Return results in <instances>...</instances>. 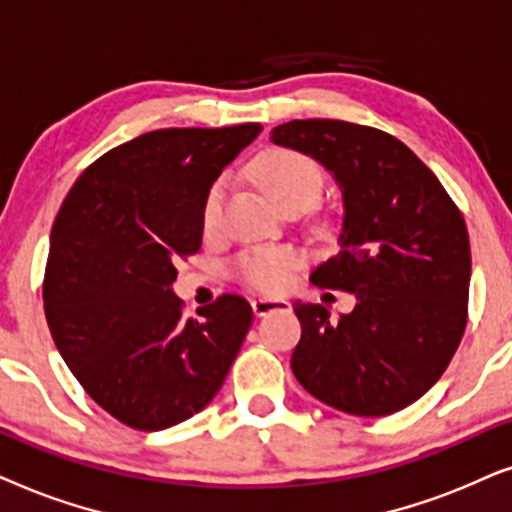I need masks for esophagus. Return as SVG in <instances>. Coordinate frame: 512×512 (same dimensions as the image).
Returning a JSON list of instances; mask_svg holds the SVG:
<instances>
[{
    "mask_svg": "<svg viewBox=\"0 0 512 512\" xmlns=\"http://www.w3.org/2000/svg\"><path fill=\"white\" fill-rule=\"evenodd\" d=\"M252 311L255 316H267L274 311H290L288 299H274V297H257L252 299Z\"/></svg>",
    "mask_w": 512,
    "mask_h": 512,
    "instance_id": "1",
    "label": "esophagus"
}]
</instances>
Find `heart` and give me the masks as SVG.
Instances as JSON below:
<instances>
[{
	"instance_id": "obj_1",
	"label": "heart",
	"mask_w": 512,
	"mask_h": 512,
	"mask_svg": "<svg viewBox=\"0 0 512 512\" xmlns=\"http://www.w3.org/2000/svg\"><path fill=\"white\" fill-rule=\"evenodd\" d=\"M252 177L276 208L288 206V203H302L304 208H309L320 199L325 187L323 170L318 163L295 149H269L260 154L252 163ZM222 196L224 182H217L203 201L201 224L206 234H213L220 222ZM302 264V252L292 248L255 250L241 260V278L260 292H283Z\"/></svg>"
}]
</instances>
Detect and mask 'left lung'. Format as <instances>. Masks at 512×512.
Instances as JSON below:
<instances>
[{
  "label": "left lung",
  "instance_id": "obj_1",
  "mask_svg": "<svg viewBox=\"0 0 512 512\" xmlns=\"http://www.w3.org/2000/svg\"><path fill=\"white\" fill-rule=\"evenodd\" d=\"M335 175L344 196L339 252L311 274L356 295L351 313L295 302L302 339L292 372L320 403L386 417L419 400L447 370L466 330L470 243L433 170L379 128L297 119L271 131Z\"/></svg>",
  "mask_w": 512,
  "mask_h": 512
}]
</instances>
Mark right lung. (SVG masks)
<instances>
[{
  "label": "right lung",
  "instance_id": "obj_1",
  "mask_svg": "<svg viewBox=\"0 0 512 512\" xmlns=\"http://www.w3.org/2000/svg\"><path fill=\"white\" fill-rule=\"evenodd\" d=\"M262 131L161 128L91 163L53 222L44 311L60 356L102 410L163 431L220 391L252 323L222 295L182 318L175 264L201 248L203 201Z\"/></svg>",
  "mask_w": 512,
  "mask_h": 512
}]
</instances>
